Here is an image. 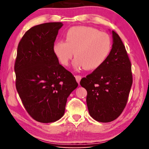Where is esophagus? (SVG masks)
Wrapping results in <instances>:
<instances>
[{
	"label": "esophagus",
	"instance_id": "1",
	"mask_svg": "<svg viewBox=\"0 0 149 149\" xmlns=\"http://www.w3.org/2000/svg\"><path fill=\"white\" fill-rule=\"evenodd\" d=\"M75 79H76V81H77V82L78 83V84H79V82H80V81H81V77L80 76V75H75Z\"/></svg>",
	"mask_w": 149,
	"mask_h": 149
}]
</instances>
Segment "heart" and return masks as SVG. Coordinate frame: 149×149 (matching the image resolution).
<instances>
[{"mask_svg": "<svg viewBox=\"0 0 149 149\" xmlns=\"http://www.w3.org/2000/svg\"><path fill=\"white\" fill-rule=\"evenodd\" d=\"M111 49L112 41L107 33L91 27L75 26L65 32L64 41L55 42L52 51L64 66L69 65L74 54L73 66L75 69L84 67L93 70L105 62Z\"/></svg>", "mask_w": 149, "mask_h": 149, "instance_id": "b5f03b06", "label": "heart"}]
</instances>
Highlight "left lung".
I'll return each mask as SVG.
<instances>
[{
  "instance_id": "8db88e82",
  "label": "left lung",
  "mask_w": 149,
  "mask_h": 149,
  "mask_svg": "<svg viewBox=\"0 0 149 149\" xmlns=\"http://www.w3.org/2000/svg\"><path fill=\"white\" fill-rule=\"evenodd\" d=\"M111 33L113 43L107 60L80 81L87 91L90 116L103 123L112 122L122 114L133 83L132 65L125 46L116 33Z\"/></svg>"
}]
</instances>
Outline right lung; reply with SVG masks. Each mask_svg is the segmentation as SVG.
<instances>
[{"label": "right lung", "mask_w": 149, "mask_h": 149, "mask_svg": "<svg viewBox=\"0 0 149 149\" xmlns=\"http://www.w3.org/2000/svg\"><path fill=\"white\" fill-rule=\"evenodd\" d=\"M62 26V22H50L33 27L17 47L14 65L17 91L28 114L41 123L60 119L68 97L78 86L52 51Z\"/></svg>", "instance_id": "1"}]
</instances>
